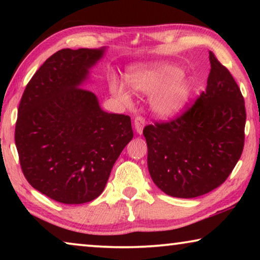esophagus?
Instances as JSON below:
<instances>
[{
    "mask_svg": "<svg viewBox=\"0 0 260 260\" xmlns=\"http://www.w3.org/2000/svg\"><path fill=\"white\" fill-rule=\"evenodd\" d=\"M134 126H135V129L138 132L139 134H142L144 126H146V119L142 116H138L135 117L134 119Z\"/></svg>",
    "mask_w": 260,
    "mask_h": 260,
    "instance_id": "esophagus-1",
    "label": "esophagus"
}]
</instances>
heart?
<instances>
[{"instance_id": "obj_1", "label": "heart", "mask_w": 260, "mask_h": 260, "mask_svg": "<svg viewBox=\"0 0 260 260\" xmlns=\"http://www.w3.org/2000/svg\"><path fill=\"white\" fill-rule=\"evenodd\" d=\"M132 90L146 95L158 94L151 102L153 111L171 117L181 111L191 93L190 81L183 77V71L175 65L158 63L149 68L132 69L127 72ZM110 90L121 102L131 103V93L124 83L116 79L110 80Z\"/></svg>"}]
</instances>
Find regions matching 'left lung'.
I'll return each mask as SVG.
<instances>
[{"instance_id": "8db88e82", "label": "left lung", "mask_w": 260, "mask_h": 260, "mask_svg": "<svg viewBox=\"0 0 260 260\" xmlns=\"http://www.w3.org/2000/svg\"><path fill=\"white\" fill-rule=\"evenodd\" d=\"M209 54L206 90L174 119L143 129L152 181L179 199L204 195L222 184L244 147V99L227 68Z\"/></svg>"}]
</instances>
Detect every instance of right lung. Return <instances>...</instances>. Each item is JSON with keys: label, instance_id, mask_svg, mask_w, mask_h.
<instances>
[{"label": "right lung", "instance_id": "add662e5", "mask_svg": "<svg viewBox=\"0 0 260 260\" xmlns=\"http://www.w3.org/2000/svg\"><path fill=\"white\" fill-rule=\"evenodd\" d=\"M103 52H55L21 96L15 129L21 171L30 186L59 203L99 197L133 139L129 116L104 112L94 93L80 87Z\"/></svg>", "mask_w": 260, "mask_h": 260}]
</instances>
